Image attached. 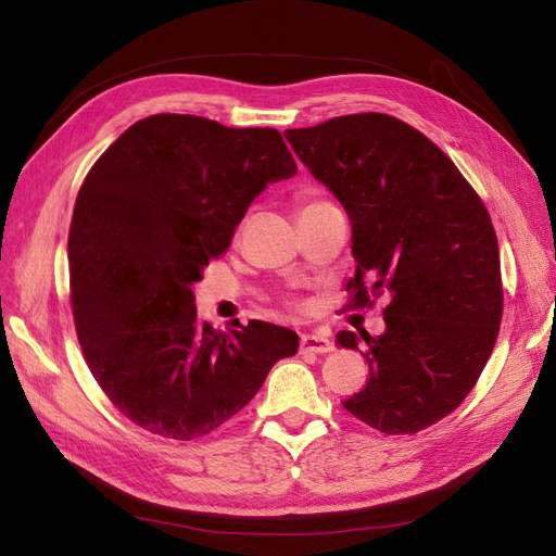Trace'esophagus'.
Here are the masks:
<instances>
[{"label":"esophagus","instance_id":"34e87169","mask_svg":"<svg viewBox=\"0 0 556 556\" xmlns=\"http://www.w3.org/2000/svg\"><path fill=\"white\" fill-rule=\"evenodd\" d=\"M301 350H304V352H315V355H325V352L333 350V343H331V339H329L327 333L313 331V333L301 336Z\"/></svg>","mask_w":556,"mask_h":556}]
</instances>
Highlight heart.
<instances>
[{"label":"heart","mask_w":556,"mask_h":556,"mask_svg":"<svg viewBox=\"0 0 556 556\" xmlns=\"http://www.w3.org/2000/svg\"><path fill=\"white\" fill-rule=\"evenodd\" d=\"M315 204H325V201H308V204H306L304 208H308V206H315ZM304 208H301V211H304Z\"/></svg>","instance_id":"1"}]
</instances>
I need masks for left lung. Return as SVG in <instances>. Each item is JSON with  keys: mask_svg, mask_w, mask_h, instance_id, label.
<instances>
[{"mask_svg": "<svg viewBox=\"0 0 556 556\" xmlns=\"http://www.w3.org/2000/svg\"><path fill=\"white\" fill-rule=\"evenodd\" d=\"M285 139L350 217L355 306L390 296L380 336H336L362 348L371 371L343 408L382 433L422 431L468 396L496 343L503 290L490 213L443 150L392 115H341Z\"/></svg>", "mask_w": 556, "mask_h": 556, "instance_id": "1", "label": "left lung"}]
</instances>
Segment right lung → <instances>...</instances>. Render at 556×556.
<instances>
[{
  "instance_id": "1",
  "label": "right lung",
  "mask_w": 556,
  "mask_h": 556,
  "mask_svg": "<svg viewBox=\"0 0 556 556\" xmlns=\"http://www.w3.org/2000/svg\"><path fill=\"white\" fill-rule=\"evenodd\" d=\"M294 174L271 127L160 113L121 134L80 185L66 245L78 343L134 425L199 439L237 415L278 359L296 355L288 327L213 329L192 292L255 197Z\"/></svg>"
}]
</instances>
